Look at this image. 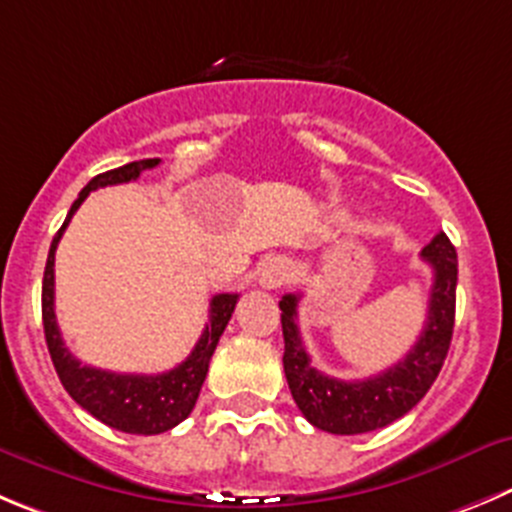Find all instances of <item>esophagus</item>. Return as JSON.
I'll list each match as a JSON object with an SVG mask.
<instances>
[{"label":"esophagus","mask_w":512,"mask_h":512,"mask_svg":"<svg viewBox=\"0 0 512 512\" xmlns=\"http://www.w3.org/2000/svg\"><path fill=\"white\" fill-rule=\"evenodd\" d=\"M290 278H293V265L288 260H283V257H272V260H267L262 265L257 283L267 290H275L288 283Z\"/></svg>","instance_id":"1"}]
</instances>
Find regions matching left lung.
I'll use <instances>...</instances> for the list:
<instances>
[{
  "instance_id": "left-lung-1",
  "label": "left lung",
  "mask_w": 512,
  "mask_h": 512,
  "mask_svg": "<svg viewBox=\"0 0 512 512\" xmlns=\"http://www.w3.org/2000/svg\"><path fill=\"white\" fill-rule=\"evenodd\" d=\"M422 260L434 275L422 336L401 361L369 379L343 381L315 369L300 338V295H285L280 300L285 379L295 404L313 427L331 434L374 432L417 407L434 384L455 331L457 252L450 237L444 232L434 234V240L422 250Z\"/></svg>"
}]
</instances>
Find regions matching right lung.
Masks as SVG:
<instances>
[{"instance_id":"obj_1","label":"right lung","mask_w":512,"mask_h":512,"mask_svg":"<svg viewBox=\"0 0 512 512\" xmlns=\"http://www.w3.org/2000/svg\"><path fill=\"white\" fill-rule=\"evenodd\" d=\"M159 164L161 159L131 161V164L121 166V169L105 171V174L90 179L88 186L80 191L78 199L70 207L68 219L62 222L60 232L52 240L45 265V278H42V326H45L47 351H50L52 364H55L62 386L85 412L93 414L95 419H100L108 427L126 434L169 432L171 427H176V424L189 417L199 399L204 379H207L209 361H212L219 336L227 328L237 298H240V295L234 293L214 295L212 303H209V323L204 326L194 351L179 366L164 371V374H116V371L83 366L70 353V348L65 346L55 318V250L62 232H65V227H68L73 214L78 212V207L85 202L90 191L100 189V186L126 184V181L138 179L141 171L154 169Z\"/></svg>"}]
</instances>
